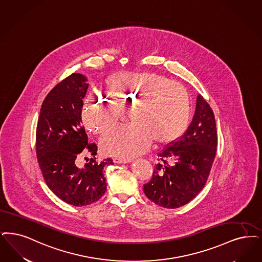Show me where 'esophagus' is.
Instances as JSON below:
<instances>
[{"mask_svg": "<svg viewBox=\"0 0 262 262\" xmlns=\"http://www.w3.org/2000/svg\"><path fill=\"white\" fill-rule=\"evenodd\" d=\"M114 162L118 164H126V163L132 162V160L130 159H123V158H114Z\"/></svg>", "mask_w": 262, "mask_h": 262, "instance_id": "1", "label": "esophagus"}]
</instances>
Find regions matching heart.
Segmentation results:
<instances>
[{"mask_svg": "<svg viewBox=\"0 0 262 262\" xmlns=\"http://www.w3.org/2000/svg\"><path fill=\"white\" fill-rule=\"evenodd\" d=\"M103 92L104 96H88L83 109L84 126L97 135L115 127L121 109L135 100L128 107L130 124L101 138L100 149L106 155L132 159L144 152L151 141L155 145L171 143L187 128L188 91L165 76L114 74L105 81Z\"/></svg>", "mask_w": 262, "mask_h": 262, "instance_id": "heart-1", "label": "heart"}]
</instances>
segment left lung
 Segmentation results:
<instances>
[{
  "label": "left lung",
  "mask_w": 262,
  "mask_h": 262,
  "mask_svg": "<svg viewBox=\"0 0 262 262\" xmlns=\"http://www.w3.org/2000/svg\"><path fill=\"white\" fill-rule=\"evenodd\" d=\"M216 147L214 114L199 94L186 132L158 154L152 178L143 185L147 198L167 209H177L194 199L207 183Z\"/></svg>",
  "instance_id": "left-lung-1"
}]
</instances>
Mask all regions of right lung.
Segmentation results:
<instances>
[{
	"mask_svg": "<svg viewBox=\"0 0 262 262\" xmlns=\"http://www.w3.org/2000/svg\"><path fill=\"white\" fill-rule=\"evenodd\" d=\"M79 73L56 84L42 102L36 130V154L48 187L63 202L75 207L91 205L106 191L104 168L111 158L98 162L97 146L88 142L82 126L83 98L89 84ZM84 152L93 158L84 168L76 159Z\"/></svg>",
	"mask_w": 262,
	"mask_h": 262,
	"instance_id": "right-lung-1",
	"label": "right lung"
}]
</instances>
